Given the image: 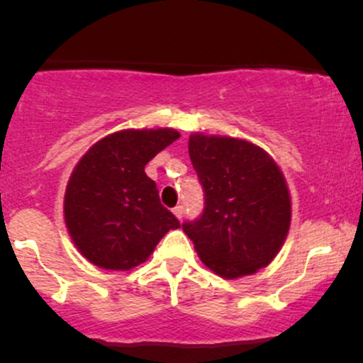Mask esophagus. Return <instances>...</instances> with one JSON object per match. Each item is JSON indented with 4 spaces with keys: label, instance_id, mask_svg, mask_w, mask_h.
I'll return each instance as SVG.
<instances>
[{
    "label": "esophagus",
    "instance_id": "34e87169",
    "mask_svg": "<svg viewBox=\"0 0 363 363\" xmlns=\"http://www.w3.org/2000/svg\"><path fill=\"white\" fill-rule=\"evenodd\" d=\"M172 211H174V215H176L179 220L182 218V213H184V210H182V206H176Z\"/></svg>",
    "mask_w": 363,
    "mask_h": 363
}]
</instances>
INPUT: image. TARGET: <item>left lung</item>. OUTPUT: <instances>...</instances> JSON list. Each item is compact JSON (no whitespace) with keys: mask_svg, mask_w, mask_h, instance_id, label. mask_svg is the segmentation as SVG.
Here are the masks:
<instances>
[{"mask_svg":"<svg viewBox=\"0 0 363 363\" xmlns=\"http://www.w3.org/2000/svg\"><path fill=\"white\" fill-rule=\"evenodd\" d=\"M189 157L205 193V210L182 230L218 277L254 274L280 252L291 222L285 176L251 141L193 133Z\"/></svg>","mask_w":363,"mask_h":363,"instance_id":"1","label":"left lung"}]
</instances>
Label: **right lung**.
Instances as JSON below:
<instances>
[{"mask_svg": "<svg viewBox=\"0 0 363 363\" xmlns=\"http://www.w3.org/2000/svg\"><path fill=\"white\" fill-rule=\"evenodd\" d=\"M179 136L172 128L123 129L91 145L74 165L62 205L65 223L91 264L128 272L181 227L145 174V165Z\"/></svg>", "mask_w": 363, "mask_h": 363, "instance_id": "right-lung-1", "label": "right lung"}]
</instances>
